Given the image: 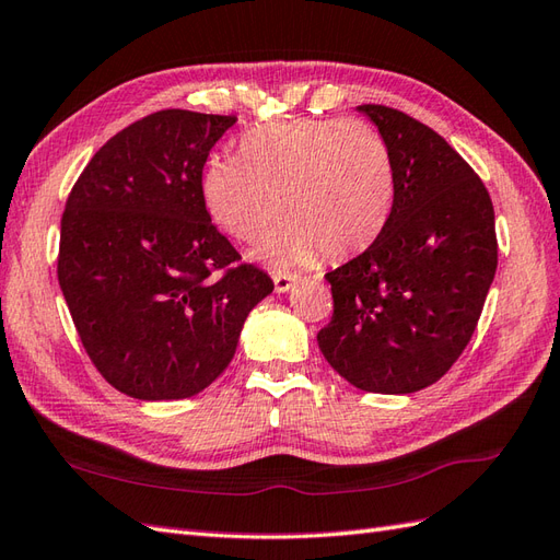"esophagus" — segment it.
Here are the masks:
<instances>
[{
	"instance_id": "1",
	"label": "esophagus",
	"mask_w": 560,
	"mask_h": 560,
	"mask_svg": "<svg viewBox=\"0 0 560 560\" xmlns=\"http://www.w3.org/2000/svg\"><path fill=\"white\" fill-rule=\"evenodd\" d=\"M293 289V277H289V275H275V291L277 293H289Z\"/></svg>"
}]
</instances>
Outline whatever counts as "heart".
<instances>
[{"label":"heart","instance_id":"obj_1","mask_svg":"<svg viewBox=\"0 0 560 560\" xmlns=\"http://www.w3.org/2000/svg\"><path fill=\"white\" fill-rule=\"evenodd\" d=\"M202 198L214 224L271 267H307L324 253L348 259L382 236L396 200L394 162L372 126L348 119L255 128L238 158L205 168Z\"/></svg>","mask_w":560,"mask_h":560}]
</instances>
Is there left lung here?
<instances>
[{"instance_id": "1", "label": "left lung", "mask_w": 560, "mask_h": 560, "mask_svg": "<svg viewBox=\"0 0 560 560\" xmlns=\"http://www.w3.org/2000/svg\"><path fill=\"white\" fill-rule=\"evenodd\" d=\"M396 174L394 212L372 248L327 275L334 315L322 355L370 394H412L444 376L472 339L497 275L493 205L482 180L432 128L382 104Z\"/></svg>"}]
</instances>
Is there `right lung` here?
Segmentation results:
<instances>
[{
  "label": "right lung",
  "mask_w": 560,
  "mask_h": 560,
  "mask_svg": "<svg viewBox=\"0 0 560 560\" xmlns=\"http://www.w3.org/2000/svg\"><path fill=\"white\" fill-rule=\"evenodd\" d=\"M236 116L154 112L95 152L67 200L59 285L85 353L140 400L200 394L275 283L214 229L202 168Z\"/></svg>",
  "instance_id": "obj_1"
}]
</instances>
